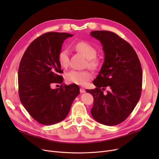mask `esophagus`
Segmentation results:
<instances>
[{
	"label": "esophagus",
	"mask_w": 159,
	"mask_h": 159,
	"mask_svg": "<svg viewBox=\"0 0 159 159\" xmlns=\"http://www.w3.org/2000/svg\"><path fill=\"white\" fill-rule=\"evenodd\" d=\"M85 91H86V90H85L84 88H80V93H84Z\"/></svg>",
	"instance_id": "1"
}]
</instances>
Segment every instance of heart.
Here are the masks:
<instances>
[{
	"label": "heart",
	"mask_w": 159,
	"mask_h": 159,
	"mask_svg": "<svg viewBox=\"0 0 159 159\" xmlns=\"http://www.w3.org/2000/svg\"><path fill=\"white\" fill-rule=\"evenodd\" d=\"M74 48L77 52L82 53L87 58V64L89 68L96 69L99 66V61L96 58L97 50L90 44L86 42L81 41L74 45ZM58 60L62 68H67L69 65L70 57L68 49H64L59 52ZM66 80L69 83L77 85H85L92 79V74L88 70L79 71L72 70L66 74Z\"/></svg>",
	"instance_id": "b5f03b06"
}]
</instances>
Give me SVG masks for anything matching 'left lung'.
<instances>
[{
	"label": "left lung",
	"mask_w": 159,
	"mask_h": 159,
	"mask_svg": "<svg viewBox=\"0 0 159 159\" xmlns=\"http://www.w3.org/2000/svg\"><path fill=\"white\" fill-rule=\"evenodd\" d=\"M90 35L102 44L104 62L93 84L86 89L93 97L91 115L106 126H115L126 120L138 103L142 91L143 71L133 47L116 33L93 31ZM106 87L110 90L103 91Z\"/></svg>",
	"instance_id": "obj_1"
}]
</instances>
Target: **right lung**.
Wrapping results in <instances>:
<instances>
[{"mask_svg": "<svg viewBox=\"0 0 159 159\" xmlns=\"http://www.w3.org/2000/svg\"><path fill=\"white\" fill-rule=\"evenodd\" d=\"M72 36L66 33H46L32 42L21 58L18 71L19 98L29 114L41 124L63 120L80 93L75 84L51 88L53 83L63 82L58 55L64 40Z\"/></svg>", "mask_w": 159, "mask_h": 159, "instance_id": "right-lung-1", "label": "right lung"}]
</instances>
